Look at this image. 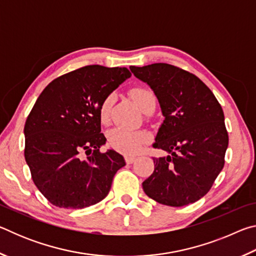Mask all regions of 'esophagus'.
Returning <instances> with one entry per match:
<instances>
[{
    "instance_id": "obj_1",
    "label": "esophagus",
    "mask_w": 256,
    "mask_h": 256,
    "mask_svg": "<svg viewBox=\"0 0 256 256\" xmlns=\"http://www.w3.org/2000/svg\"><path fill=\"white\" fill-rule=\"evenodd\" d=\"M136 157H131V156H126V157H125V162L126 164H133L134 162H136Z\"/></svg>"
}]
</instances>
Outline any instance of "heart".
<instances>
[{"instance_id": "obj_1", "label": "heart", "mask_w": 256, "mask_h": 256, "mask_svg": "<svg viewBox=\"0 0 256 256\" xmlns=\"http://www.w3.org/2000/svg\"><path fill=\"white\" fill-rule=\"evenodd\" d=\"M130 96L138 108L146 112L156 107V96L150 89L144 86H134L130 90ZM115 94H110L104 98L99 107V120L102 124L110 122V110L115 102ZM149 141V136L144 131H126L123 128H114L108 133V142L114 150L125 154H134Z\"/></svg>"}]
</instances>
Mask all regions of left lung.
Masks as SVG:
<instances>
[{"mask_svg":"<svg viewBox=\"0 0 256 256\" xmlns=\"http://www.w3.org/2000/svg\"><path fill=\"white\" fill-rule=\"evenodd\" d=\"M130 68L154 90L164 118L154 148L170 154L154 158L144 193L170 206L200 200L224 164L228 133L222 106L196 76L180 68L154 63Z\"/></svg>","mask_w":256,"mask_h":256,"instance_id":"left-lung-1","label":"left lung"}]
</instances>
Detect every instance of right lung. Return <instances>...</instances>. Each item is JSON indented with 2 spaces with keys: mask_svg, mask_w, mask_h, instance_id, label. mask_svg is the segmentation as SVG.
<instances>
[{
  "mask_svg": "<svg viewBox=\"0 0 256 256\" xmlns=\"http://www.w3.org/2000/svg\"><path fill=\"white\" fill-rule=\"evenodd\" d=\"M130 76L126 68L84 66L56 78L34 102L24 130V159L53 206L84 209L107 196L125 160L114 150L99 151L106 144L99 107Z\"/></svg>",
  "mask_w": 256,
  "mask_h": 256,
  "instance_id": "add662e5",
  "label": "right lung"
}]
</instances>
